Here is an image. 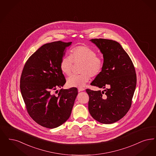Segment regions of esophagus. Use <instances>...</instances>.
<instances>
[{"instance_id": "obj_1", "label": "esophagus", "mask_w": 156, "mask_h": 156, "mask_svg": "<svg viewBox=\"0 0 156 156\" xmlns=\"http://www.w3.org/2000/svg\"><path fill=\"white\" fill-rule=\"evenodd\" d=\"M78 92H82V91H83L85 90V89L83 88V87H78Z\"/></svg>"}]
</instances>
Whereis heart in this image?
Masks as SVG:
<instances>
[{
	"mask_svg": "<svg viewBox=\"0 0 156 156\" xmlns=\"http://www.w3.org/2000/svg\"><path fill=\"white\" fill-rule=\"evenodd\" d=\"M74 62H82L80 75H70L67 79V85L69 87H82L90 76H96L100 74L104 67V60L97 53L90 47L82 45L73 49L71 56H64L60 60V67L62 73L69 75L71 74Z\"/></svg>",
	"mask_w": 156,
	"mask_h": 156,
	"instance_id": "b5f03b06",
	"label": "heart"
}]
</instances>
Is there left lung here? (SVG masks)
I'll return each mask as SVG.
<instances>
[{
    "mask_svg": "<svg viewBox=\"0 0 156 156\" xmlns=\"http://www.w3.org/2000/svg\"><path fill=\"white\" fill-rule=\"evenodd\" d=\"M104 58V67L90 83L105 89L86 90L88 109L100 123L109 124L124 117L129 111L136 85V74L129 56L119 42L106 39H92Z\"/></svg>",
    "mask_w": 156,
    "mask_h": 156,
    "instance_id": "1",
    "label": "left lung"
}]
</instances>
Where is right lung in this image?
Segmentation results:
<instances>
[{"instance_id": "1", "label": "right lung", "mask_w": 156, "mask_h": 156, "mask_svg": "<svg viewBox=\"0 0 156 156\" xmlns=\"http://www.w3.org/2000/svg\"><path fill=\"white\" fill-rule=\"evenodd\" d=\"M71 43L59 41L44 44L29 57L21 73L20 90L27 112L45 128L58 127L69 119L78 94L76 87L53 93L66 82L60 62Z\"/></svg>"}]
</instances>
